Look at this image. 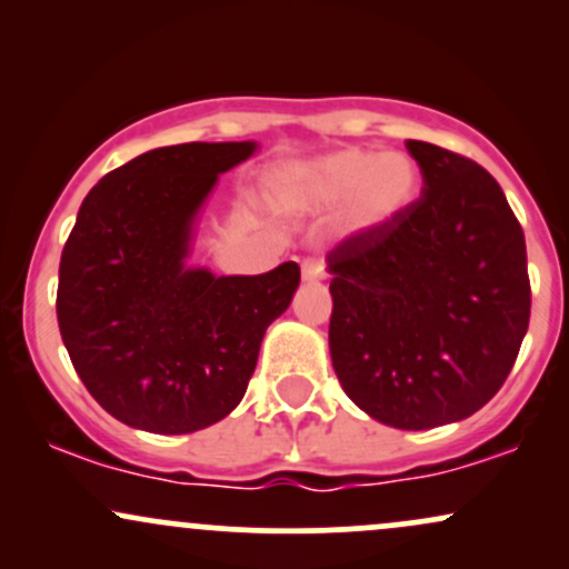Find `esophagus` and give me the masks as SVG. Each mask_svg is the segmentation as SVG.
<instances>
[{
    "instance_id": "34e87169",
    "label": "esophagus",
    "mask_w": 569,
    "mask_h": 569,
    "mask_svg": "<svg viewBox=\"0 0 569 569\" xmlns=\"http://www.w3.org/2000/svg\"><path fill=\"white\" fill-rule=\"evenodd\" d=\"M302 278L307 283H312V280H323L326 278V264L321 259H305L302 262Z\"/></svg>"
}]
</instances>
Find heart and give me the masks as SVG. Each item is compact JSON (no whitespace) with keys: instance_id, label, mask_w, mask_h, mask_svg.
Listing matches in <instances>:
<instances>
[{"instance_id":"heart-1","label":"heart","mask_w":569,"mask_h":569,"mask_svg":"<svg viewBox=\"0 0 569 569\" xmlns=\"http://www.w3.org/2000/svg\"><path fill=\"white\" fill-rule=\"evenodd\" d=\"M420 173L403 152L348 147L312 160H293L267 173L264 194L291 217L337 211L348 232L390 224L415 202Z\"/></svg>"}]
</instances>
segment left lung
I'll list each match as a JSON object with an SVG mask.
<instances>
[{
	"mask_svg": "<svg viewBox=\"0 0 569 569\" xmlns=\"http://www.w3.org/2000/svg\"><path fill=\"white\" fill-rule=\"evenodd\" d=\"M422 194L390 224L326 257L329 348L345 393L401 430L479 411L511 375L530 326L527 246L479 162L407 141Z\"/></svg>",
	"mask_w": 569,
	"mask_h": 569,
	"instance_id": "1",
	"label": "left lung"
}]
</instances>
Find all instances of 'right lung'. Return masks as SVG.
<instances>
[{
  "label": "right lung",
  "instance_id": "add662e5",
  "mask_svg": "<svg viewBox=\"0 0 569 569\" xmlns=\"http://www.w3.org/2000/svg\"><path fill=\"white\" fill-rule=\"evenodd\" d=\"M253 149H152L82 200L58 267V329L88 393L130 428L192 433L230 415L297 291V262L227 278L184 267L202 200Z\"/></svg>",
  "mask_w": 569,
  "mask_h": 569
}]
</instances>
